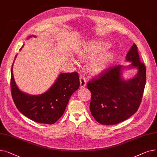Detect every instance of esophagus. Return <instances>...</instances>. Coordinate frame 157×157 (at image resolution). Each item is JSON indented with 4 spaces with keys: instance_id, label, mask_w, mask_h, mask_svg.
Wrapping results in <instances>:
<instances>
[{
    "instance_id": "obj_1",
    "label": "esophagus",
    "mask_w": 157,
    "mask_h": 157,
    "mask_svg": "<svg viewBox=\"0 0 157 157\" xmlns=\"http://www.w3.org/2000/svg\"><path fill=\"white\" fill-rule=\"evenodd\" d=\"M79 81H80V87L84 88L86 85V81L85 78L83 76H80L79 77Z\"/></svg>"
}]
</instances>
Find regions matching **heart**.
<instances>
[{
    "instance_id": "obj_1",
    "label": "heart",
    "mask_w": 157,
    "mask_h": 157,
    "mask_svg": "<svg viewBox=\"0 0 157 157\" xmlns=\"http://www.w3.org/2000/svg\"><path fill=\"white\" fill-rule=\"evenodd\" d=\"M111 46L107 40H95L82 44L76 52L81 61H89L90 72L97 75L105 71L114 59L112 51H105Z\"/></svg>"
}]
</instances>
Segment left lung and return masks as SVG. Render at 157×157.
Listing matches in <instances>:
<instances>
[{"mask_svg":"<svg viewBox=\"0 0 157 157\" xmlns=\"http://www.w3.org/2000/svg\"><path fill=\"white\" fill-rule=\"evenodd\" d=\"M126 60L131 62L129 65L109 67L86 85L92 94L90 111L101 124L115 125L128 119L141 104L146 84V67L140 61L136 44L126 55ZM132 68L138 69L137 74L125 80L122 71Z\"/></svg>","mask_w":157,"mask_h":157,"instance_id":"8db88e82","label":"left lung"}]
</instances>
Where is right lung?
<instances>
[{
  "label": "right lung",
  "instance_id": "obj_1",
  "mask_svg": "<svg viewBox=\"0 0 157 157\" xmlns=\"http://www.w3.org/2000/svg\"><path fill=\"white\" fill-rule=\"evenodd\" d=\"M31 37H36L33 35L29 38ZM13 63L11 72V88L16 108L33 121L44 124H53L62 116L71 96L79 87L78 73H60L53 85L46 92L33 95L23 92L16 85L13 73Z\"/></svg>",
  "mask_w": 157,
  "mask_h": 157
}]
</instances>
